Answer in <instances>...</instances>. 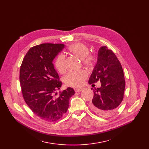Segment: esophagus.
Masks as SVG:
<instances>
[{
  "label": "esophagus",
  "instance_id": "obj_1",
  "mask_svg": "<svg viewBox=\"0 0 149 149\" xmlns=\"http://www.w3.org/2000/svg\"><path fill=\"white\" fill-rule=\"evenodd\" d=\"M83 88H76L75 90V91H76V92H79V91H83Z\"/></svg>",
  "mask_w": 149,
  "mask_h": 149
}]
</instances>
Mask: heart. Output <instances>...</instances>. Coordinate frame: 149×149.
<instances>
[{
    "instance_id": "1",
    "label": "heart",
    "mask_w": 149,
    "mask_h": 149,
    "mask_svg": "<svg viewBox=\"0 0 149 149\" xmlns=\"http://www.w3.org/2000/svg\"><path fill=\"white\" fill-rule=\"evenodd\" d=\"M69 51L79 59H82L84 65L89 66L93 62L94 58L90 55V50L88 46L83 43H77L71 45L68 48ZM65 56L63 54H59L55 61L56 68L61 73H63L66 70ZM87 77L85 71H71L68 73L64 78L65 83L68 86L79 87H81Z\"/></svg>"
}]
</instances>
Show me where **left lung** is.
<instances>
[{
  "mask_svg": "<svg viewBox=\"0 0 149 149\" xmlns=\"http://www.w3.org/2000/svg\"><path fill=\"white\" fill-rule=\"evenodd\" d=\"M99 80L101 87L93 89L94 96L90 107L100 116H110L123 100L125 81L120 62L106 46L101 47L98 51L97 61L88 83L92 84Z\"/></svg>",
  "mask_w": 149,
  "mask_h": 149,
  "instance_id": "8db88e82",
  "label": "left lung"
}]
</instances>
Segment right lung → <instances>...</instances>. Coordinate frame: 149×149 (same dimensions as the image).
<instances>
[{
  "mask_svg": "<svg viewBox=\"0 0 149 149\" xmlns=\"http://www.w3.org/2000/svg\"><path fill=\"white\" fill-rule=\"evenodd\" d=\"M63 44L43 43L31 47L25 55L19 72L23 97L30 109L45 121L54 122L67 112L72 88L56 91L62 86L53 61L64 48Z\"/></svg>",
  "mask_w": 149,
  "mask_h": 149,
  "instance_id": "right-lung-1",
  "label": "right lung"
}]
</instances>
